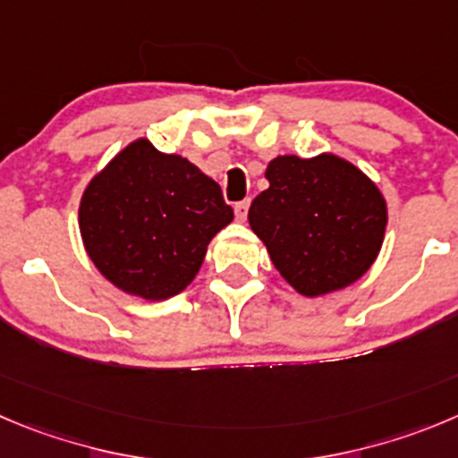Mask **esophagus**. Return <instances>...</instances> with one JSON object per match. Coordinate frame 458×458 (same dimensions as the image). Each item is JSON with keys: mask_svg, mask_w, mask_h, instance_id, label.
Wrapping results in <instances>:
<instances>
[{"mask_svg": "<svg viewBox=\"0 0 458 458\" xmlns=\"http://www.w3.org/2000/svg\"><path fill=\"white\" fill-rule=\"evenodd\" d=\"M249 205H250L249 199L234 203V216H237V221H246V216H249Z\"/></svg>", "mask_w": 458, "mask_h": 458, "instance_id": "1", "label": "esophagus"}]
</instances>
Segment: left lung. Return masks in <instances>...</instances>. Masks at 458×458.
<instances>
[{"instance_id":"obj_1","label":"left lung","mask_w":458,"mask_h":458,"mask_svg":"<svg viewBox=\"0 0 458 458\" xmlns=\"http://www.w3.org/2000/svg\"><path fill=\"white\" fill-rule=\"evenodd\" d=\"M268 190L250 203L253 233L282 277L302 296L352 284L375 262L386 203L354 165L336 156H280L267 166Z\"/></svg>"}]
</instances>
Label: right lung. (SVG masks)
Masks as SVG:
<instances>
[{
	"mask_svg": "<svg viewBox=\"0 0 458 458\" xmlns=\"http://www.w3.org/2000/svg\"><path fill=\"white\" fill-rule=\"evenodd\" d=\"M230 221L221 187L148 140L132 142L97 174L79 209L94 267L147 301L181 293L199 273L209 239Z\"/></svg>",
	"mask_w": 458,
	"mask_h": 458,
	"instance_id": "obj_1",
	"label": "right lung"
}]
</instances>
